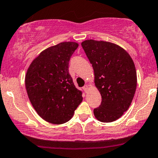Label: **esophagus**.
Here are the masks:
<instances>
[{"mask_svg":"<svg viewBox=\"0 0 158 158\" xmlns=\"http://www.w3.org/2000/svg\"><path fill=\"white\" fill-rule=\"evenodd\" d=\"M83 89L84 90V92H86H86H87V91H88V86H87L86 85V86H84L83 87Z\"/></svg>","mask_w":158,"mask_h":158,"instance_id":"1","label":"esophagus"}]
</instances>
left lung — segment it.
<instances>
[{
	"mask_svg": "<svg viewBox=\"0 0 158 158\" xmlns=\"http://www.w3.org/2000/svg\"><path fill=\"white\" fill-rule=\"evenodd\" d=\"M92 64L101 105L94 109L98 120L114 121L130 106L137 86V73L130 55L120 46L106 41L87 40L81 44Z\"/></svg>",
	"mask_w": 158,
	"mask_h": 158,
	"instance_id": "obj_1",
	"label": "left lung"
}]
</instances>
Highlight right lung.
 <instances>
[{"instance_id":"obj_1","label":"right lung","mask_w":158,"mask_h":158,"mask_svg":"<svg viewBox=\"0 0 158 158\" xmlns=\"http://www.w3.org/2000/svg\"><path fill=\"white\" fill-rule=\"evenodd\" d=\"M78 47L63 42L42 52L28 69L25 85L29 101L39 116L53 124L69 120L83 101L69 72V62Z\"/></svg>"}]
</instances>
